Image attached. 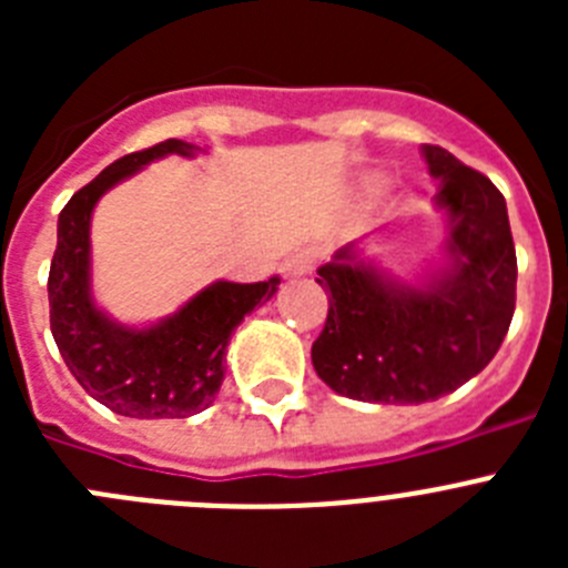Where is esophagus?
<instances>
[{
    "mask_svg": "<svg viewBox=\"0 0 568 568\" xmlns=\"http://www.w3.org/2000/svg\"><path fill=\"white\" fill-rule=\"evenodd\" d=\"M315 270V253L313 250H295L287 261H284V273L290 278H301V275H310Z\"/></svg>",
    "mask_w": 568,
    "mask_h": 568,
    "instance_id": "esophagus-1",
    "label": "esophagus"
}]
</instances>
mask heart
Segmentation results:
<instances>
[{
	"mask_svg": "<svg viewBox=\"0 0 568 568\" xmlns=\"http://www.w3.org/2000/svg\"><path fill=\"white\" fill-rule=\"evenodd\" d=\"M366 184H369V187H375V175H366Z\"/></svg>",
	"mask_w": 568,
	"mask_h": 568,
	"instance_id": "1",
	"label": "heart"
}]
</instances>
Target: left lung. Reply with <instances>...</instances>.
Here are the masks:
<instances>
[{"mask_svg": "<svg viewBox=\"0 0 568 568\" xmlns=\"http://www.w3.org/2000/svg\"><path fill=\"white\" fill-rule=\"evenodd\" d=\"M420 153L446 215L440 258L404 281L353 241L318 267L329 313L313 366L346 398L438 400L495 358L511 324L518 258L504 195L449 150L424 144Z\"/></svg>", "mask_w": 568, "mask_h": 568, "instance_id": "8db88e82", "label": "left lung"}]
</instances>
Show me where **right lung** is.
I'll return each mask as SVG.
<instances>
[{
	"mask_svg": "<svg viewBox=\"0 0 568 568\" xmlns=\"http://www.w3.org/2000/svg\"><path fill=\"white\" fill-rule=\"evenodd\" d=\"M195 153H202L199 144L168 139L142 153L122 155L59 213L57 253L48 275L50 333L84 393L124 418H190L207 409L222 389L230 335L281 284L278 275L255 284L213 281L173 315L144 327L122 324L97 304L90 281V219L99 199L155 159H193Z\"/></svg>",
	"mask_w": 568,
	"mask_h": 568,
	"instance_id": "obj_1",
	"label": "right lung"
}]
</instances>
